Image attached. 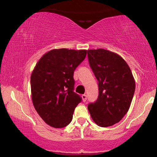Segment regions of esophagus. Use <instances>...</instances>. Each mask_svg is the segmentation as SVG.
I'll return each instance as SVG.
<instances>
[{
    "label": "esophagus",
    "mask_w": 157,
    "mask_h": 157,
    "mask_svg": "<svg viewBox=\"0 0 157 157\" xmlns=\"http://www.w3.org/2000/svg\"><path fill=\"white\" fill-rule=\"evenodd\" d=\"M81 97H82L83 101H86V99H87V96L86 95V94H83V95L81 96Z\"/></svg>",
    "instance_id": "obj_1"
}]
</instances>
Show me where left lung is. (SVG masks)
Returning <instances> with one entry per match:
<instances>
[{
	"label": "left lung",
	"mask_w": 157,
	"mask_h": 157,
	"mask_svg": "<svg viewBox=\"0 0 157 157\" xmlns=\"http://www.w3.org/2000/svg\"><path fill=\"white\" fill-rule=\"evenodd\" d=\"M87 52L99 91L98 99L88 105V109L98 126H113L129 109L136 87L134 78L127 63L117 53L103 48Z\"/></svg>",
	"instance_id": "left-lung-1"
}]
</instances>
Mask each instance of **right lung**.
Wrapping results in <instances>:
<instances>
[{"mask_svg":"<svg viewBox=\"0 0 157 157\" xmlns=\"http://www.w3.org/2000/svg\"><path fill=\"white\" fill-rule=\"evenodd\" d=\"M86 50L53 49L37 62L31 76V98L38 115L49 126L63 128L71 121L81 98L74 91V71Z\"/></svg>","mask_w":157,"mask_h":157,"instance_id":"right-lung-1","label":"right lung"}]
</instances>
